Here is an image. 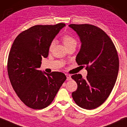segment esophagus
I'll return each mask as SVG.
<instances>
[{"label": "esophagus", "mask_w": 127, "mask_h": 127, "mask_svg": "<svg viewBox=\"0 0 127 127\" xmlns=\"http://www.w3.org/2000/svg\"><path fill=\"white\" fill-rule=\"evenodd\" d=\"M66 76H67V80H71V75H69V74H65Z\"/></svg>", "instance_id": "obj_1"}]
</instances>
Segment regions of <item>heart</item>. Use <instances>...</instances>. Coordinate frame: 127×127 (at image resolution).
I'll list each match as a JSON object with an SVG mask.
<instances>
[{
    "instance_id": "b5f03b06",
    "label": "heart",
    "mask_w": 127,
    "mask_h": 127,
    "mask_svg": "<svg viewBox=\"0 0 127 127\" xmlns=\"http://www.w3.org/2000/svg\"><path fill=\"white\" fill-rule=\"evenodd\" d=\"M62 40H63V43L65 47L70 46V45H76V43H77L76 40V39L71 35H65L63 37ZM55 40L52 41L51 43L50 44V48H49L50 51H51L52 50L53 48H54L55 46Z\"/></svg>"
}]
</instances>
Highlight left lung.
I'll list each match as a JSON object with an SVG mask.
<instances>
[{"label":"left lung","instance_id":"1","mask_svg":"<svg viewBox=\"0 0 127 127\" xmlns=\"http://www.w3.org/2000/svg\"><path fill=\"white\" fill-rule=\"evenodd\" d=\"M79 36L80 51L76 57L79 65H87V78L80 74L72 76L77 84L72 93L77 105L94 109L104 102L116 83L119 61L114 44L104 31L91 24H69Z\"/></svg>","mask_w":127,"mask_h":127}]
</instances>
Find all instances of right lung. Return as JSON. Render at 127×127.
I'll list each match as a JSON object with an SVG mask.
<instances>
[{
  "instance_id": "add662e5",
  "label": "right lung",
  "mask_w": 127,
  "mask_h": 127,
  "mask_svg": "<svg viewBox=\"0 0 127 127\" xmlns=\"http://www.w3.org/2000/svg\"><path fill=\"white\" fill-rule=\"evenodd\" d=\"M65 24L37 25L16 37L9 53L7 70L13 88L28 107L41 109L54 100L67 77L62 72L39 70L50 44Z\"/></svg>"
}]
</instances>
